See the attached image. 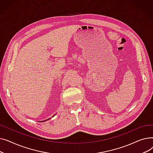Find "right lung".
I'll list each match as a JSON object with an SVG mask.
<instances>
[{"label":"right lung","mask_w":153,"mask_h":153,"mask_svg":"<svg viewBox=\"0 0 153 153\" xmlns=\"http://www.w3.org/2000/svg\"><path fill=\"white\" fill-rule=\"evenodd\" d=\"M54 115H53V117H54ZM49 119H50V118H49ZM49 119H48V120H49ZM46 120H44V121H40V122H45V121H46Z\"/></svg>","instance_id":"add662e5"}]
</instances>
